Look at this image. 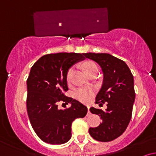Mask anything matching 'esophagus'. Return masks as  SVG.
Listing matches in <instances>:
<instances>
[{"instance_id":"obj_1","label":"esophagus","mask_w":156,"mask_h":156,"mask_svg":"<svg viewBox=\"0 0 156 156\" xmlns=\"http://www.w3.org/2000/svg\"><path fill=\"white\" fill-rule=\"evenodd\" d=\"M87 108H88V114H87V115L89 116V115H90V114H91L90 111H89V108H90V107H89V106H87Z\"/></svg>"}]
</instances>
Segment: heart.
<instances>
[{"label": "heart", "mask_w": 156, "mask_h": 156, "mask_svg": "<svg viewBox=\"0 0 156 156\" xmlns=\"http://www.w3.org/2000/svg\"><path fill=\"white\" fill-rule=\"evenodd\" d=\"M84 69H85L86 73L87 75H90L92 73H98V67L96 63L92 61H88L84 64ZM75 68L74 67H70L69 70L67 71V81L70 82L73 73H74ZM75 98L80 102L82 103H89L92 98L93 95H94V90L92 88H89V87H80V88L77 89L73 93Z\"/></svg>", "instance_id": "obj_1"}]
</instances>
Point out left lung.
Returning a JSON list of instances; mask_svg holds the SVG:
<instances>
[{
  "mask_svg": "<svg viewBox=\"0 0 156 156\" xmlns=\"http://www.w3.org/2000/svg\"><path fill=\"white\" fill-rule=\"evenodd\" d=\"M101 66L103 73V83L97 94L95 103L107 108L91 107L90 112L101 117L103 122L96 128H89V132L97 141H111L125 132L132 116L135 101L133 76L124 61L108 53H84Z\"/></svg>",
  "mask_w": 156,
  "mask_h": 156,
  "instance_id": "left-lung-1",
  "label": "left lung"
}]
</instances>
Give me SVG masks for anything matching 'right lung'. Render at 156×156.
<instances>
[{
    "instance_id": "obj_1",
    "label": "right lung",
    "mask_w": 156,
    "mask_h": 156,
    "mask_svg": "<svg viewBox=\"0 0 156 156\" xmlns=\"http://www.w3.org/2000/svg\"><path fill=\"white\" fill-rule=\"evenodd\" d=\"M84 58V53H51L42 56L32 66L27 79V112L34 130L44 142H67L72 136L73 122L87 114L85 105L64 94L68 90V69ZM61 101L71 103V106L59 109L58 103Z\"/></svg>"
}]
</instances>
